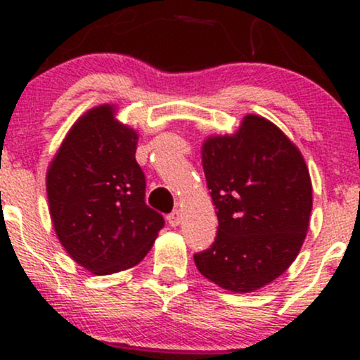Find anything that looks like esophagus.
<instances>
[{"instance_id": "esophagus-1", "label": "esophagus", "mask_w": 360, "mask_h": 360, "mask_svg": "<svg viewBox=\"0 0 360 360\" xmlns=\"http://www.w3.org/2000/svg\"><path fill=\"white\" fill-rule=\"evenodd\" d=\"M181 220H183V213H181L179 210H174V212L167 214V221L171 226H177L181 223Z\"/></svg>"}]
</instances>
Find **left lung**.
I'll return each mask as SVG.
<instances>
[{
	"label": "left lung",
	"instance_id": "obj_1",
	"mask_svg": "<svg viewBox=\"0 0 360 360\" xmlns=\"http://www.w3.org/2000/svg\"><path fill=\"white\" fill-rule=\"evenodd\" d=\"M218 232L194 254L198 271L233 292L279 278L296 259L311 214V181L300 150L269 120L247 115L235 135L203 146Z\"/></svg>",
	"mask_w": 360,
	"mask_h": 360
}]
</instances>
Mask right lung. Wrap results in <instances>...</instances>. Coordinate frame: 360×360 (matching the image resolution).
Masks as SVG:
<instances>
[{
	"instance_id": "add662e5",
	"label": "right lung",
	"mask_w": 360,
	"mask_h": 360,
	"mask_svg": "<svg viewBox=\"0 0 360 360\" xmlns=\"http://www.w3.org/2000/svg\"><path fill=\"white\" fill-rule=\"evenodd\" d=\"M137 134L98 106L74 123L47 172L57 237L94 274L134 267L147 255L164 217L146 203V174L135 160Z\"/></svg>"
}]
</instances>
